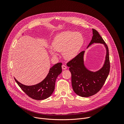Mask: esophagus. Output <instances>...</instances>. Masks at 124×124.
I'll return each instance as SVG.
<instances>
[{"label": "esophagus", "mask_w": 124, "mask_h": 124, "mask_svg": "<svg viewBox=\"0 0 124 124\" xmlns=\"http://www.w3.org/2000/svg\"><path fill=\"white\" fill-rule=\"evenodd\" d=\"M62 68L63 70H66L67 68V66H65V65H62Z\"/></svg>", "instance_id": "34e87169"}]
</instances>
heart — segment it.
<instances>
[{
	"label": "heart",
	"instance_id": "1",
	"mask_svg": "<svg viewBox=\"0 0 124 124\" xmlns=\"http://www.w3.org/2000/svg\"><path fill=\"white\" fill-rule=\"evenodd\" d=\"M83 42V37L80 32L67 31L61 32L55 36L52 42V47L55 51H63L64 57L70 60L78 54ZM54 51L50 50V52L52 55H54L55 54Z\"/></svg>",
	"mask_w": 124,
	"mask_h": 124
}]
</instances>
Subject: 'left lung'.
<instances>
[{"mask_svg": "<svg viewBox=\"0 0 124 124\" xmlns=\"http://www.w3.org/2000/svg\"><path fill=\"white\" fill-rule=\"evenodd\" d=\"M92 40L88 47L93 43H101L107 49L105 60L103 67L96 72L88 70L84 66V51L80 52L75 57L67 63L72 75V85L74 92L78 96L88 97L97 93L104 85L110 71V61L108 48L107 45L94 29Z\"/></svg>", "mask_w": 124, "mask_h": 124, "instance_id": "1", "label": "left lung"}]
</instances>
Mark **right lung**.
Here are the masks:
<instances>
[{
    "mask_svg": "<svg viewBox=\"0 0 124 124\" xmlns=\"http://www.w3.org/2000/svg\"><path fill=\"white\" fill-rule=\"evenodd\" d=\"M62 63H58L53 66L49 70L46 78L36 85L26 86L14 78L15 81L22 90L29 97L36 100H42L49 97L54 92L56 79L62 72Z\"/></svg>",
    "mask_w": 124,
    "mask_h": 124,
    "instance_id": "obj_1",
    "label": "right lung"
}]
</instances>
